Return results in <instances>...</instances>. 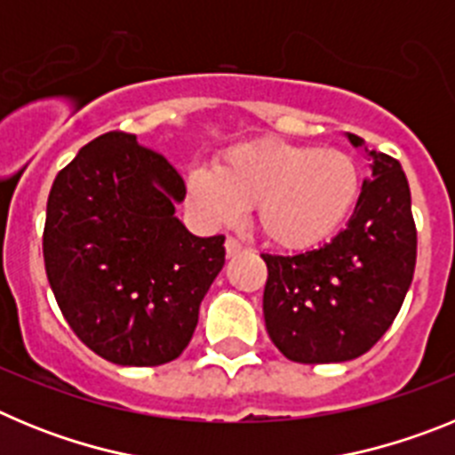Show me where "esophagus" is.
<instances>
[{
    "instance_id": "obj_1",
    "label": "esophagus",
    "mask_w": 455,
    "mask_h": 455,
    "mask_svg": "<svg viewBox=\"0 0 455 455\" xmlns=\"http://www.w3.org/2000/svg\"><path fill=\"white\" fill-rule=\"evenodd\" d=\"M243 251H246V246H243V243H239L235 236H228V239H225V252H228V257H236V255H241Z\"/></svg>"
}]
</instances>
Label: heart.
Segmentation results:
<instances>
[{
    "mask_svg": "<svg viewBox=\"0 0 455 455\" xmlns=\"http://www.w3.org/2000/svg\"><path fill=\"white\" fill-rule=\"evenodd\" d=\"M360 193L353 156L337 148L257 140L225 152L216 168L187 175V204L209 225L235 223L255 204L257 228L271 243L305 251L348 219Z\"/></svg>",
    "mask_w": 455,
    "mask_h": 455,
    "instance_id": "1",
    "label": "heart"
}]
</instances>
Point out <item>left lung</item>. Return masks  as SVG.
<instances>
[{"mask_svg":"<svg viewBox=\"0 0 455 455\" xmlns=\"http://www.w3.org/2000/svg\"><path fill=\"white\" fill-rule=\"evenodd\" d=\"M348 140L364 146L355 134ZM364 152L373 180H364L347 228L316 251L262 255L267 332L293 363H347L367 353L396 319L412 283L417 228L408 180L396 159Z\"/></svg>","mask_w":455,"mask_h":455,"instance_id":"left-lung-1","label":"left lung"}]
</instances>
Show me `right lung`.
<instances>
[{"instance_id": "1", "label": "right lung", "mask_w": 455, "mask_h": 455, "mask_svg": "<svg viewBox=\"0 0 455 455\" xmlns=\"http://www.w3.org/2000/svg\"><path fill=\"white\" fill-rule=\"evenodd\" d=\"M180 172L134 134L107 132L56 175L43 257L75 335L123 367L182 355L200 303L225 264V236H196L175 216Z\"/></svg>"}]
</instances>
